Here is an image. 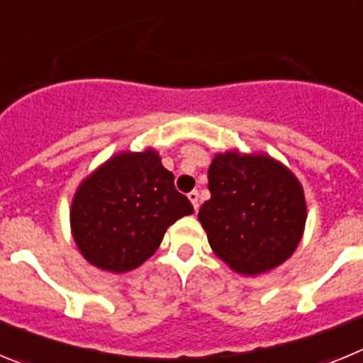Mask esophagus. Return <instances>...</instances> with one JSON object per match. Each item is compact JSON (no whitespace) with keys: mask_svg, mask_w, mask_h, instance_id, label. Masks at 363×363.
<instances>
[{"mask_svg":"<svg viewBox=\"0 0 363 363\" xmlns=\"http://www.w3.org/2000/svg\"><path fill=\"white\" fill-rule=\"evenodd\" d=\"M189 200H191V203H192V207H194V211H198V207H200V203H198V201H200V192H198V191H191V192H189Z\"/></svg>","mask_w":363,"mask_h":363,"instance_id":"esophagus-1","label":"esophagus"}]
</instances>
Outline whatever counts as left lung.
<instances>
[{"instance_id":"obj_1","label":"left lung","mask_w":363,"mask_h":363,"mask_svg":"<svg viewBox=\"0 0 363 363\" xmlns=\"http://www.w3.org/2000/svg\"><path fill=\"white\" fill-rule=\"evenodd\" d=\"M211 200L198 220L214 255L234 272L258 277L289 259L301 242L307 203L300 179L265 152H218Z\"/></svg>"}]
</instances>
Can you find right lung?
I'll return each mask as SVG.
<instances>
[{
  "label": "right lung",
  "mask_w": 363,
  "mask_h": 363,
  "mask_svg": "<svg viewBox=\"0 0 363 363\" xmlns=\"http://www.w3.org/2000/svg\"><path fill=\"white\" fill-rule=\"evenodd\" d=\"M192 213L158 150H121L78 185L70 205V233L89 264L121 274L147 262L165 230Z\"/></svg>",
  "instance_id": "add662e5"
}]
</instances>
